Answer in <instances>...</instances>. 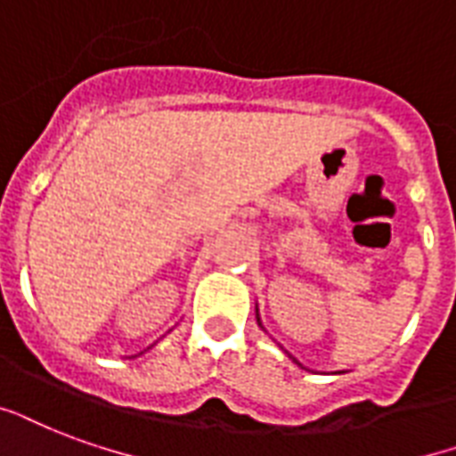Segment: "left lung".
I'll return each instance as SVG.
<instances>
[{
  "label": "left lung",
  "instance_id": "8db88e82",
  "mask_svg": "<svg viewBox=\"0 0 456 456\" xmlns=\"http://www.w3.org/2000/svg\"><path fill=\"white\" fill-rule=\"evenodd\" d=\"M256 322H259V317H256ZM293 361H296V358H293ZM297 362V361H296ZM297 365H300V362H297Z\"/></svg>",
  "mask_w": 456,
  "mask_h": 456
}]
</instances>
